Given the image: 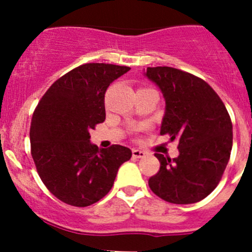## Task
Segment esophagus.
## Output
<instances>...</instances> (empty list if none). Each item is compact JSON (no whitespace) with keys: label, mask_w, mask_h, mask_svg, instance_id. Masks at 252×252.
I'll return each instance as SVG.
<instances>
[{"label":"esophagus","mask_w":252,"mask_h":252,"mask_svg":"<svg viewBox=\"0 0 252 252\" xmlns=\"http://www.w3.org/2000/svg\"><path fill=\"white\" fill-rule=\"evenodd\" d=\"M133 157L134 158H144L145 156H146V152L141 151V150H133Z\"/></svg>","instance_id":"obj_1"}]
</instances>
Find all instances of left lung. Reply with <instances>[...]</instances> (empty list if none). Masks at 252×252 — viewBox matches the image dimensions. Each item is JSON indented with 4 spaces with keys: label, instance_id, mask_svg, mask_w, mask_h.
<instances>
[{
    "label": "left lung",
    "instance_id": "8db88e82",
    "mask_svg": "<svg viewBox=\"0 0 252 252\" xmlns=\"http://www.w3.org/2000/svg\"><path fill=\"white\" fill-rule=\"evenodd\" d=\"M163 94L161 134L178 139L179 156L155 154L161 167L149 187L162 200L188 205L201 201L220 183L233 145V126L216 91L188 72L149 67L145 73Z\"/></svg>",
    "mask_w": 252,
    "mask_h": 252
}]
</instances>
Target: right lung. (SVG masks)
<instances>
[{
	"label": "right lung",
	"mask_w": 252,
	"mask_h": 252,
	"mask_svg": "<svg viewBox=\"0 0 252 252\" xmlns=\"http://www.w3.org/2000/svg\"><path fill=\"white\" fill-rule=\"evenodd\" d=\"M130 70L106 63L79 65L56 80L37 103L30 124L35 167L51 194L86 207L108 194L118 168L131 157L122 145L98 149L90 130L106 119L105 94Z\"/></svg>",
	"instance_id": "add662e5"
}]
</instances>
